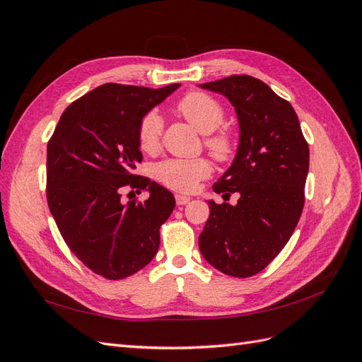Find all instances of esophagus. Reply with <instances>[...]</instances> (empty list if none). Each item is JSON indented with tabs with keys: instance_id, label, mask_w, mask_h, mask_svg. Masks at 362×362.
Returning a JSON list of instances; mask_svg holds the SVG:
<instances>
[{
	"instance_id": "obj_1",
	"label": "esophagus",
	"mask_w": 362,
	"mask_h": 362,
	"mask_svg": "<svg viewBox=\"0 0 362 362\" xmlns=\"http://www.w3.org/2000/svg\"><path fill=\"white\" fill-rule=\"evenodd\" d=\"M175 201H177V205H185L192 201V198L185 194H175Z\"/></svg>"
}]
</instances>
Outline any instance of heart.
Listing matches in <instances>:
<instances>
[{"instance_id": "1", "label": "heart", "mask_w": 362, "mask_h": 362, "mask_svg": "<svg viewBox=\"0 0 362 362\" xmlns=\"http://www.w3.org/2000/svg\"><path fill=\"white\" fill-rule=\"evenodd\" d=\"M178 115L204 134V146L218 163L231 161L237 154V137L229 129H216L223 122L225 110L214 98L202 92L184 95L177 104ZM163 134V119L158 113L149 112L141 117L137 128L140 149L146 154L158 151ZM156 178L168 189L177 192H193L202 180L211 175V166L205 158H170L158 163L154 169Z\"/></svg>"}]
</instances>
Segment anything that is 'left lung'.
Wrapping results in <instances>:
<instances>
[{
    "label": "left lung",
    "instance_id": "1",
    "mask_svg": "<svg viewBox=\"0 0 362 362\" xmlns=\"http://www.w3.org/2000/svg\"><path fill=\"white\" fill-rule=\"evenodd\" d=\"M201 87L235 107L240 144L233 166L213 190L235 205L210 201L199 235L204 258L225 275H257L287 245L305 204L310 148L288 101L250 75H231Z\"/></svg>",
    "mask_w": 362,
    "mask_h": 362
}]
</instances>
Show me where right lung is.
Masks as SVG:
<instances>
[{"mask_svg":"<svg viewBox=\"0 0 362 362\" xmlns=\"http://www.w3.org/2000/svg\"><path fill=\"white\" fill-rule=\"evenodd\" d=\"M180 84L161 89L107 83L63 112L47 146V201L72 254L96 275L124 279L160 246L173 194L133 173L141 161L137 128ZM149 189L144 203L122 202V189Z\"/></svg>","mask_w":362,"mask_h":362,"instance_id":"add662e5","label":"right lung"}]
</instances>
